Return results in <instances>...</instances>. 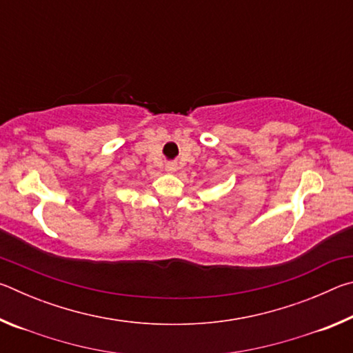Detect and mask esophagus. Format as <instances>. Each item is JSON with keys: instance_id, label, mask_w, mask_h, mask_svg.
I'll return each instance as SVG.
<instances>
[{"instance_id": "esophagus-1", "label": "esophagus", "mask_w": 353, "mask_h": 353, "mask_svg": "<svg viewBox=\"0 0 353 353\" xmlns=\"http://www.w3.org/2000/svg\"><path fill=\"white\" fill-rule=\"evenodd\" d=\"M165 170L168 172H174V171H177V165L174 162H170V163L165 165Z\"/></svg>"}]
</instances>
